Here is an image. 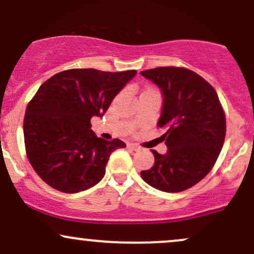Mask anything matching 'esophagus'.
Returning a JSON list of instances; mask_svg holds the SVG:
<instances>
[{
  "mask_svg": "<svg viewBox=\"0 0 254 254\" xmlns=\"http://www.w3.org/2000/svg\"><path fill=\"white\" fill-rule=\"evenodd\" d=\"M128 147L133 151H140V146L136 144H128Z\"/></svg>",
  "mask_w": 254,
  "mask_h": 254,
  "instance_id": "1",
  "label": "esophagus"
}]
</instances>
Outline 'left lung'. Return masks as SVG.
Wrapping results in <instances>:
<instances>
[{"instance_id": "8db88e82", "label": "left lung", "mask_w": 254, "mask_h": 254, "mask_svg": "<svg viewBox=\"0 0 254 254\" xmlns=\"http://www.w3.org/2000/svg\"><path fill=\"white\" fill-rule=\"evenodd\" d=\"M141 76L162 90L158 127L165 128L168 151L151 150L154 164L141 178L160 191L180 192L209 174L223 146L226 118L215 89L199 74L184 67H156Z\"/></svg>"}]
</instances>
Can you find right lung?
Listing matches in <instances>:
<instances>
[{"mask_svg": "<svg viewBox=\"0 0 254 254\" xmlns=\"http://www.w3.org/2000/svg\"><path fill=\"white\" fill-rule=\"evenodd\" d=\"M135 74V70L72 68L40 85L27 106L23 135L29 163L45 183L74 193L102 180L112 152L126 144L97 138L90 120L102 118Z\"/></svg>", "mask_w": 254, "mask_h": 254, "instance_id": "right-lung-1", "label": "right lung"}]
</instances>
